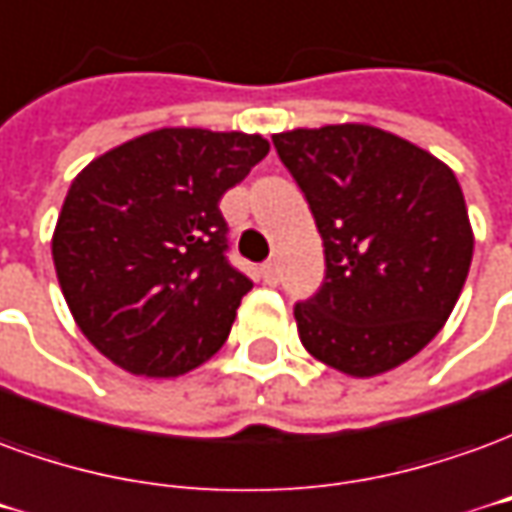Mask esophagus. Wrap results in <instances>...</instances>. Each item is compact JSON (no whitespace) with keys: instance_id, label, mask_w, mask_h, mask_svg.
Masks as SVG:
<instances>
[{"instance_id":"obj_1","label":"esophagus","mask_w":512,"mask_h":512,"mask_svg":"<svg viewBox=\"0 0 512 512\" xmlns=\"http://www.w3.org/2000/svg\"><path fill=\"white\" fill-rule=\"evenodd\" d=\"M262 278H264V284H270V286L278 284V264L264 262L262 264Z\"/></svg>"}]
</instances>
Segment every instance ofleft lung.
Instances as JSON below:
<instances>
[{"label":"left lung","mask_w":512,"mask_h":512,"mask_svg":"<svg viewBox=\"0 0 512 512\" xmlns=\"http://www.w3.org/2000/svg\"><path fill=\"white\" fill-rule=\"evenodd\" d=\"M325 248L320 292L295 306L322 364L375 378L433 342L469 275L474 234L455 173L366 123L273 134Z\"/></svg>","instance_id":"obj_1"}]
</instances>
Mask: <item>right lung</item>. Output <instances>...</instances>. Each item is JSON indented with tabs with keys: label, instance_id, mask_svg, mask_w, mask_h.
<instances>
[{
	"label": "right lung",
	"instance_id": "1",
	"mask_svg": "<svg viewBox=\"0 0 512 512\" xmlns=\"http://www.w3.org/2000/svg\"><path fill=\"white\" fill-rule=\"evenodd\" d=\"M267 151L262 134L157 129L71 181L54 270L79 331L112 364L176 378L223 347L253 284L228 264L217 204Z\"/></svg>",
	"mask_w": 512,
	"mask_h": 512
}]
</instances>
